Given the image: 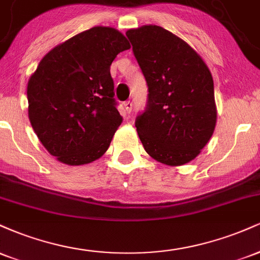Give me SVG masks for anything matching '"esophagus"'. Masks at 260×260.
I'll return each instance as SVG.
<instances>
[{"instance_id": "34e87169", "label": "esophagus", "mask_w": 260, "mask_h": 260, "mask_svg": "<svg viewBox=\"0 0 260 260\" xmlns=\"http://www.w3.org/2000/svg\"><path fill=\"white\" fill-rule=\"evenodd\" d=\"M132 107H133L132 101H126V103H123V109H124V112L128 113V115H129V113L132 112Z\"/></svg>"}]
</instances>
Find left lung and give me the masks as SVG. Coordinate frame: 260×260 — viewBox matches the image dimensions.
<instances>
[{
    "instance_id": "1",
    "label": "left lung",
    "mask_w": 260,
    "mask_h": 260,
    "mask_svg": "<svg viewBox=\"0 0 260 260\" xmlns=\"http://www.w3.org/2000/svg\"><path fill=\"white\" fill-rule=\"evenodd\" d=\"M147 80L145 112L136 120L145 151L170 166L194 160L216 126L214 82L194 49L159 25L127 30Z\"/></svg>"
}]
</instances>
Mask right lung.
Masks as SVG:
<instances>
[{
    "label": "right lung",
    "instance_id": "obj_1",
    "mask_svg": "<svg viewBox=\"0 0 260 260\" xmlns=\"http://www.w3.org/2000/svg\"><path fill=\"white\" fill-rule=\"evenodd\" d=\"M131 49L111 26H94L53 47L26 88L28 116L41 144L66 165H86L106 153L122 117L110 66Z\"/></svg>",
    "mask_w": 260,
    "mask_h": 260
}]
</instances>
